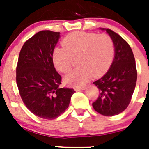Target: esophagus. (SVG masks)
I'll return each instance as SVG.
<instances>
[{
	"instance_id": "esophagus-1",
	"label": "esophagus",
	"mask_w": 149,
	"mask_h": 149,
	"mask_svg": "<svg viewBox=\"0 0 149 149\" xmlns=\"http://www.w3.org/2000/svg\"><path fill=\"white\" fill-rule=\"evenodd\" d=\"M74 89H75L76 91H81V90H84V89H86V87H85V86H83V87L76 86V87H74Z\"/></svg>"
}]
</instances>
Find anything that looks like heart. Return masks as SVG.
<instances>
[{
  "label": "heart",
  "instance_id": "obj_1",
  "mask_svg": "<svg viewBox=\"0 0 149 149\" xmlns=\"http://www.w3.org/2000/svg\"><path fill=\"white\" fill-rule=\"evenodd\" d=\"M63 45L54 51L53 61L60 72L67 73L73 67L74 58L77 57L79 66L65 77V82L73 86L84 85L92 74H103L115 54L113 40L107 33L76 31L66 36Z\"/></svg>",
  "mask_w": 149,
  "mask_h": 149
}]
</instances>
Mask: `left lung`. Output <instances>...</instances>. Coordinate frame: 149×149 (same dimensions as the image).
Here are the masks:
<instances>
[{
	"label": "left lung",
	"mask_w": 149,
	"mask_h": 149,
	"mask_svg": "<svg viewBox=\"0 0 149 149\" xmlns=\"http://www.w3.org/2000/svg\"><path fill=\"white\" fill-rule=\"evenodd\" d=\"M106 31L114 42L115 57L108 72L93 83L99 89V95L93 107L101 115L112 116L123 112L131 102L137 71L128 43L110 29Z\"/></svg>",
	"instance_id": "8db88e82"
}]
</instances>
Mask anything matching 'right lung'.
<instances>
[{
  "label": "right lung",
  "mask_w": 149,
  "mask_h": 149,
  "mask_svg": "<svg viewBox=\"0 0 149 149\" xmlns=\"http://www.w3.org/2000/svg\"><path fill=\"white\" fill-rule=\"evenodd\" d=\"M60 32L42 30L24 42L16 66V84L24 104L31 113L54 119L68 108L75 91L61 88L62 77L56 71L53 53Z\"/></svg>",
  "instance_id": "add662e5"
}]
</instances>
